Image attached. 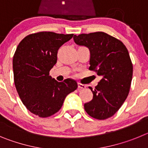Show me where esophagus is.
<instances>
[{
	"mask_svg": "<svg viewBox=\"0 0 148 148\" xmlns=\"http://www.w3.org/2000/svg\"><path fill=\"white\" fill-rule=\"evenodd\" d=\"M78 89H85L86 86L84 85V84H78Z\"/></svg>",
	"mask_w": 148,
	"mask_h": 148,
	"instance_id": "obj_1",
	"label": "esophagus"
}]
</instances>
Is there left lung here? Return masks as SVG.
<instances>
[{
  "label": "left lung",
  "instance_id": "obj_1",
  "mask_svg": "<svg viewBox=\"0 0 148 148\" xmlns=\"http://www.w3.org/2000/svg\"><path fill=\"white\" fill-rule=\"evenodd\" d=\"M77 45L90 50L89 70L101 77L98 85L91 90L93 97L84 104L91 117L106 119L121 108L129 93L133 77V64L126 47L121 41L102 32L74 35Z\"/></svg>",
  "mask_w": 148,
  "mask_h": 148
}]
</instances>
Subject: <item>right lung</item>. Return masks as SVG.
<instances>
[{
    "mask_svg": "<svg viewBox=\"0 0 148 148\" xmlns=\"http://www.w3.org/2000/svg\"><path fill=\"white\" fill-rule=\"evenodd\" d=\"M73 36L53 32L31 34L21 41L13 56L17 92L27 110L39 117L57 113L66 95L78 87L73 79L58 82L49 75L57 62L58 49Z\"/></svg>",
    "mask_w": 148,
    "mask_h": 148,
    "instance_id": "right-lung-1",
    "label": "right lung"
}]
</instances>
